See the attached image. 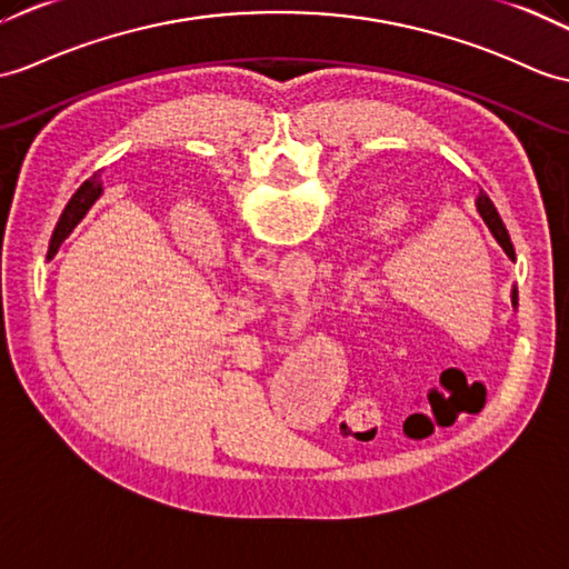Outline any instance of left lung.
Listing matches in <instances>:
<instances>
[{
	"label": "left lung",
	"mask_w": 569,
	"mask_h": 569,
	"mask_svg": "<svg viewBox=\"0 0 569 569\" xmlns=\"http://www.w3.org/2000/svg\"><path fill=\"white\" fill-rule=\"evenodd\" d=\"M475 208H478L480 218L485 220L487 228H490V232H492L495 240L499 242V247L505 249V254H507L511 261H517V252H513V244H511V237H509V232H507V224L501 222L495 203L490 201V196H487L482 189H480L478 198H475ZM511 308H513V310L519 308V288H517V283L511 286Z\"/></svg>",
	"instance_id": "left-lung-1"
}]
</instances>
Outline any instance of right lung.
I'll use <instances>...</instances> for the list:
<instances>
[{"label":"right lung","instance_id":"1","mask_svg":"<svg viewBox=\"0 0 569 569\" xmlns=\"http://www.w3.org/2000/svg\"><path fill=\"white\" fill-rule=\"evenodd\" d=\"M99 196H101V181L99 179L84 181L82 187L77 189V193L70 198V203L64 206L62 216L56 224V230H52V237H50V252L52 254H56L58 247L64 240H68V234L77 228V222L87 216V210L91 208V203H94Z\"/></svg>","mask_w":569,"mask_h":569}]
</instances>
